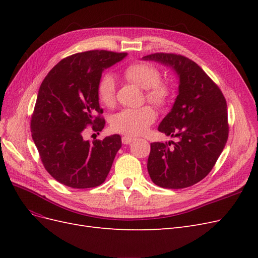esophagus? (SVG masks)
Here are the masks:
<instances>
[{
    "label": "esophagus",
    "instance_id": "34e87169",
    "mask_svg": "<svg viewBox=\"0 0 258 258\" xmlns=\"http://www.w3.org/2000/svg\"><path fill=\"white\" fill-rule=\"evenodd\" d=\"M121 141H122L123 144H130V143H132L134 141H136V139H135V138H131V137L124 136V137L121 138Z\"/></svg>",
    "mask_w": 258,
    "mask_h": 258
}]
</instances>
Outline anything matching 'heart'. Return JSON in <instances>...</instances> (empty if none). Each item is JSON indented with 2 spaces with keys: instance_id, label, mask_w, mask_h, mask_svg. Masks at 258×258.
<instances>
[{
  "instance_id": "1",
  "label": "heart",
  "mask_w": 258,
  "mask_h": 258,
  "mask_svg": "<svg viewBox=\"0 0 258 258\" xmlns=\"http://www.w3.org/2000/svg\"><path fill=\"white\" fill-rule=\"evenodd\" d=\"M123 77L128 82L145 89L146 100L156 106H165L172 96L169 83L160 80V72L154 66L145 62L129 64L123 70ZM100 102L107 107H113L116 102V85L111 74L101 77L98 87ZM156 118L153 107L145 105L139 108H124L116 113L111 119L112 129L126 136H140L144 134Z\"/></svg>"
}]
</instances>
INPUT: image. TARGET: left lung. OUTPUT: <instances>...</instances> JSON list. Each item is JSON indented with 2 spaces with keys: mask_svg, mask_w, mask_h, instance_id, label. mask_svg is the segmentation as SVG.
Here are the masks:
<instances>
[{
  "mask_svg": "<svg viewBox=\"0 0 258 258\" xmlns=\"http://www.w3.org/2000/svg\"><path fill=\"white\" fill-rule=\"evenodd\" d=\"M142 59L170 67L179 81L175 102L158 127L175 142L151 143L148 174L163 188L192 186L210 173L227 142V103L217 85L192 60L165 52Z\"/></svg>",
  "mask_w": 258,
  "mask_h": 258,
  "instance_id": "left-lung-1",
  "label": "left lung"
}]
</instances>
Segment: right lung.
Returning <instances> with one entry per match:
<instances>
[{"instance_id":"obj_1","label":"right lung","mask_w":258,"mask_h":258,"mask_svg":"<svg viewBox=\"0 0 258 258\" xmlns=\"http://www.w3.org/2000/svg\"><path fill=\"white\" fill-rule=\"evenodd\" d=\"M127 52L89 50L62 59L41 84L31 132L47 172L72 188H91L102 184L121 147L119 135L90 143L85 129L102 131L97 87L105 69Z\"/></svg>"}]
</instances>
